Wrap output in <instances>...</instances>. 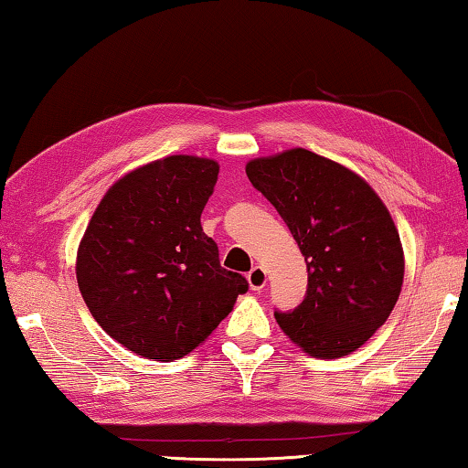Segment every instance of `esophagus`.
Segmentation results:
<instances>
[{"mask_svg": "<svg viewBox=\"0 0 468 468\" xmlns=\"http://www.w3.org/2000/svg\"><path fill=\"white\" fill-rule=\"evenodd\" d=\"M247 282L250 285L252 292H261L267 285V273L263 267H252L247 273Z\"/></svg>", "mask_w": 468, "mask_h": 468, "instance_id": "1", "label": "esophagus"}]
</instances>
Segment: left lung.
Here are the masks:
<instances>
[{
    "label": "left lung",
    "instance_id": "obj_1",
    "mask_svg": "<svg viewBox=\"0 0 468 468\" xmlns=\"http://www.w3.org/2000/svg\"><path fill=\"white\" fill-rule=\"evenodd\" d=\"M247 176L290 228L308 269L306 298L293 313H275L277 324L308 356H349L387 323L403 288L390 211L357 172L304 147L250 160Z\"/></svg>",
    "mask_w": 468,
    "mask_h": 468
}]
</instances>
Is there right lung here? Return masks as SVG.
Instances as JSON below:
<instances>
[{"mask_svg":"<svg viewBox=\"0 0 468 468\" xmlns=\"http://www.w3.org/2000/svg\"><path fill=\"white\" fill-rule=\"evenodd\" d=\"M219 164L166 155L121 176L81 236L76 277L90 314L133 354L172 362L209 337L249 290L219 265L201 211Z\"/></svg>","mask_w":468,"mask_h":468,"instance_id":"add662e5","label":"right lung"}]
</instances>
